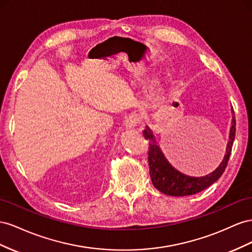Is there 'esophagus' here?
<instances>
[{
    "label": "esophagus",
    "instance_id": "1",
    "mask_svg": "<svg viewBox=\"0 0 252 252\" xmlns=\"http://www.w3.org/2000/svg\"><path fill=\"white\" fill-rule=\"evenodd\" d=\"M140 120H141L140 115L139 114H136V113H133V114H131L130 116L126 118V127H135L136 126L139 124Z\"/></svg>",
    "mask_w": 252,
    "mask_h": 252
}]
</instances>
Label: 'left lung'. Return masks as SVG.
Returning <instances> with one entry per match:
<instances>
[{
  "instance_id": "left-lung-1",
  "label": "left lung",
  "mask_w": 252,
  "mask_h": 252,
  "mask_svg": "<svg viewBox=\"0 0 252 252\" xmlns=\"http://www.w3.org/2000/svg\"><path fill=\"white\" fill-rule=\"evenodd\" d=\"M234 114V112H233ZM143 136L147 140H149V167H150V176L152 179L153 186L161 193L167 194L170 196H186L196 194L200 191L205 190L210 187L214 182L222 175L228 164V160L233 146V141L235 137V118L232 119V126L230 130L229 142L227 143L226 153L222 157L220 166L215 169L212 173L202 177H192L185 175L181 172L174 169L162 154L159 147L157 146L155 137L152 134V131L147 126L143 131ZM189 156H191L195 160H204L206 158L213 157L215 154V149L210 145H195L189 150Z\"/></svg>"
}]
</instances>
